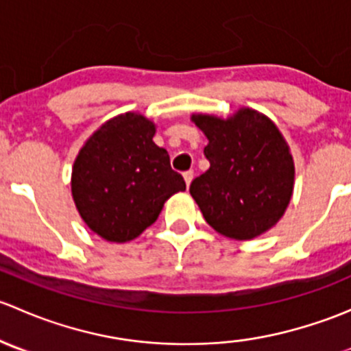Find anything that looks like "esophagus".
I'll return each instance as SVG.
<instances>
[{
  "label": "esophagus",
  "instance_id": "esophagus-1",
  "mask_svg": "<svg viewBox=\"0 0 351 351\" xmlns=\"http://www.w3.org/2000/svg\"><path fill=\"white\" fill-rule=\"evenodd\" d=\"M183 178H185L186 186H190V183H192V180H193V171H192V169H189V171L183 173Z\"/></svg>",
  "mask_w": 351,
  "mask_h": 351
}]
</instances>
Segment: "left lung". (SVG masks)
I'll return each instance as SVG.
<instances>
[{
  "label": "left lung",
  "mask_w": 351,
  "mask_h": 351,
  "mask_svg": "<svg viewBox=\"0 0 351 351\" xmlns=\"http://www.w3.org/2000/svg\"><path fill=\"white\" fill-rule=\"evenodd\" d=\"M205 134L208 166L190 185L204 219L226 238L250 241L284 217L293 193L295 166L274 120L253 108L232 115L193 113Z\"/></svg>",
  "instance_id": "obj_1"
}]
</instances>
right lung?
Returning <instances> with one entry per match:
<instances>
[{"label": "right lung", "mask_w": 351, "mask_h": 351, "mask_svg": "<svg viewBox=\"0 0 351 351\" xmlns=\"http://www.w3.org/2000/svg\"><path fill=\"white\" fill-rule=\"evenodd\" d=\"M156 123L125 112L101 123L77 153L71 193L84 224L110 243H127L154 224L169 197L185 192L168 151L156 146Z\"/></svg>", "instance_id": "right-lung-1"}]
</instances>
